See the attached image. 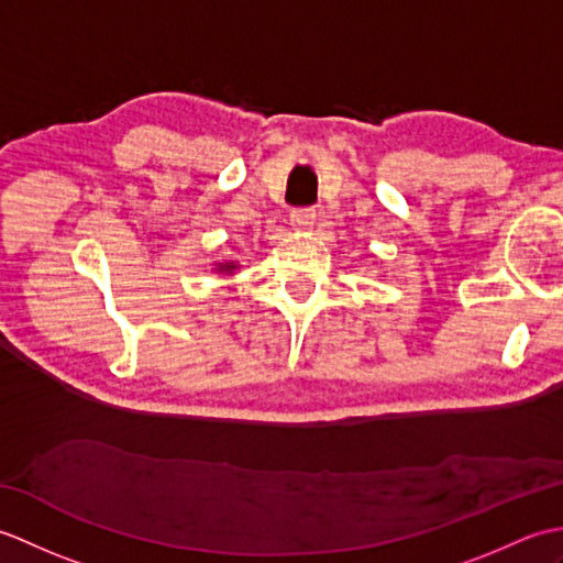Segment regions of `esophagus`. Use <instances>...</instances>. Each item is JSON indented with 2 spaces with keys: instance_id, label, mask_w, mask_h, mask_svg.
<instances>
[{
  "instance_id": "obj_1",
  "label": "esophagus",
  "mask_w": 563,
  "mask_h": 563,
  "mask_svg": "<svg viewBox=\"0 0 563 563\" xmlns=\"http://www.w3.org/2000/svg\"><path fill=\"white\" fill-rule=\"evenodd\" d=\"M290 222L295 230H309L317 222V212L312 208H297L290 214Z\"/></svg>"
}]
</instances>
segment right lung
Wrapping results in <instances>:
<instances>
[{"mask_svg":"<svg viewBox=\"0 0 563 563\" xmlns=\"http://www.w3.org/2000/svg\"><path fill=\"white\" fill-rule=\"evenodd\" d=\"M218 271H220V273H234V271H236V263H234V261L218 263Z\"/></svg>","mask_w":563,"mask_h":563,"instance_id":"1","label":"right lung"}]
</instances>
